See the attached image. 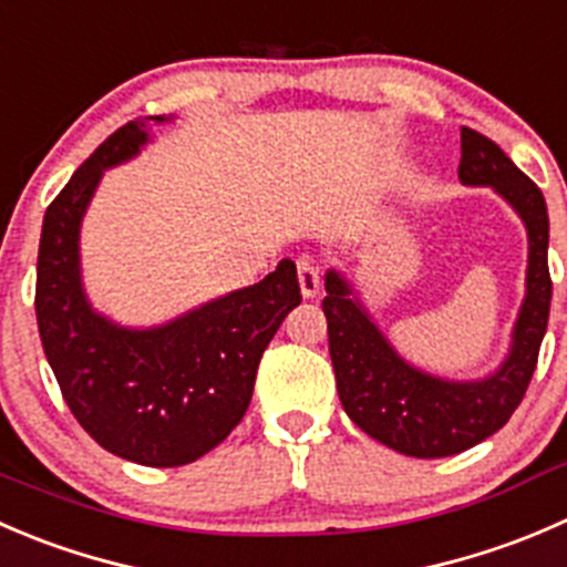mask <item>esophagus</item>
I'll return each instance as SVG.
<instances>
[{
	"mask_svg": "<svg viewBox=\"0 0 567 567\" xmlns=\"http://www.w3.org/2000/svg\"><path fill=\"white\" fill-rule=\"evenodd\" d=\"M297 281H300L302 297H317L319 284H322V272H319V265H313L311 259L297 261Z\"/></svg>",
	"mask_w": 567,
	"mask_h": 567,
	"instance_id": "34e87169",
	"label": "esophagus"
}]
</instances>
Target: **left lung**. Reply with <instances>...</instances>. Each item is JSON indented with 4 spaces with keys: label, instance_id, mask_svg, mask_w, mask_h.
<instances>
[{
    "label": "left lung",
    "instance_id": "left-lung-1",
    "mask_svg": "<svg viewBox=\"0 0 567 567\" xmlns=\"http://www.w3.org/2000/svg\"><path fill=\"white\" fill-rule=\"evenodd\" d=\"M461 151V182L496 189L518 212L529 237L526 297L496 372L482 380H444L411 367L372 322L350 281L336 270L324 276L322 311L341 405L363 433L411 457L457 455L509 422L535 374L551 306L543 193L485 134L463 126Z\"/></svg>",
    "mask_w": 567,
    "mask_h": 567
}]
</instances>
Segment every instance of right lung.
<instances>
[{
  "instance_id": "1",
  "label": "right lung",
  "mask_w": 567,
  "mask_h": 567,
  "mask_svg": "<svg viewBox=\"0 0 567 567\" xmlns=\"http://www.w3.org/2000/svg\"><path fill=\"white\" fill-rule=\"evenodd\" d=\"M145 121L112 132L49 204L35 313L49 367L85 433L123 461L173 468L204 457L243 422L261 355L302 297L295 261L284 259L265 281L159 328H121L93 311L80 272L82 217L106 167L148 143Z\"/></svg>"
}]
</instances>
